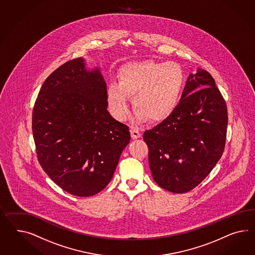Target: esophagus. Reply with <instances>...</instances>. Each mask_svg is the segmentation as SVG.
<instances>
[{"instance_id":"obj_1","label":"esophagus","mask_w":255,"mask_h":255,"mask_svg":"<svg viewBox=\"0 0 255 255\" xmlns=\"http://www.w3.org/2000/svg\"><path fill=\"white\" fill-rule=\"evenodd\" d=\"M131 136L132 139H137L141 137V132L138 130L137 128L132 127L131 129Z\"/></svg>"}]
</instances>
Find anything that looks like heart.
Here are the masks:
<instances>
[{"label":"heart","mask_w":255,"mask_h":255,"mask_svg":"<svg viewBox=\"0 0 255 255\" xmlns=\"http://www.w3.org/2000/svg\"><path fill=\"white\" fill-rule=\"evenodd\" d=\"M117 83L107 88L112 115L124 121L129 114V97L141 119L161 122L177 108L185 76L178 64L145 60L128 63L119 69Z\"/></svg>","instance_id":"b5f03b06"}]
</instances>
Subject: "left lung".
I'll use <instances>...</instances> for the list:
<instances>
[{
  "label": "left lung",
  "mask_w": 255,
  "mask_h": 255,
  "mask_svg": "<svg viewBox=\"0 0 255 255\" xmlns=\"http://www.w3.org/2000/svg\"><path fill=\"white\" fill-rule=\"evenodd\" d=\"M227 103L204 69L191 73L171 116L144 132L152 177L172 193L192 190L222 157L227 139Z\"/></svg>",
  "instance_id": "1"
}]
</instances>
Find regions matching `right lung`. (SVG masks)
<instances>
[{"mask_svg": "<svg viewBox=\"0 0 255 255\" xmlns=\"http://www.w3.org/2000/svg\"><path fill=\"white\" fill-rule=\"evenodd\" d=\"M107 84L82 57L55 69L41 86L32 133L43 171L63 190L90 197L103 190L129 144V127L107 110Z\"/></svg>", "mask_w": 255, "mask_h": 255, "instance_id": "right-lung-1", "label": "right lung"}]
</instances>
